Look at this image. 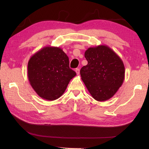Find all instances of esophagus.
<instances>
[{
    "label": "esophagus",
    "instance_id": "esophagus-1",
    "mask_svg": "<svg viewBox=\"0 0 149 149\" xmlns=\"http://www.w3.org/2000/svg\"><path fill=\"white\" fill-rule=\"evenodd\" d=\"M75 71H76V74H77L78 75L79 74V68H76V69L75 70Z\"/></svg>",
    "mask_w": 149,
    "mask_h": 149
}]
</instances>
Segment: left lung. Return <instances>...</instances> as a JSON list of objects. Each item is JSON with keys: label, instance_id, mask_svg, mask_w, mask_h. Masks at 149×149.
<instances>
[{"label": "left lung", "instance_id": "left-lung-1", "mask_svg": "<svg viewBox=\"0 0 149 149\" xmlns=\"http://www.w3.org/2000/svg\"><path fill=\"white\" fill-rule=\"evenodd\" d=\"M84 56L88 64L81 68L80 74L86 87L96 101L109 100L124 82L123 60L111 48L103 45L89 48Z\"/></svg>", "mask_w": 149, "mask_h": 149}]
</instances>
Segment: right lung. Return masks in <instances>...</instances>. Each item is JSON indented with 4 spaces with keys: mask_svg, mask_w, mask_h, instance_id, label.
Masks as SVG:
<instances>
[{
    "mask_svg": "<svg viewBox=\"0 0 149 149\" xmlns=\"http://www.w3.org/2000/svg\"><path fill=\"white\" fill-rule=\"evenodd\" d=\"M69 65L68 57L60 47L47 46L31 56L27 74L36 93L48 101L61 96L70 80L76 75Z\"/></svg>",
    "mask_w": 149,
    "mask_h": 149,
    "instance_id": "obj_1",
    "label": "right lung"
}]
</instances>
